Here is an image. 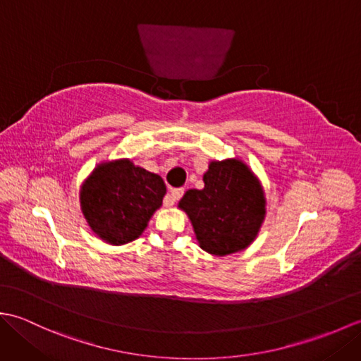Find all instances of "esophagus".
<instances>
[{"label": "esophagus", "mask_w": 361, "mask_h": 361, "mask_svg": "<svg viewBox=\"0 0 361 361\" xmlns=\"http://www.w3.org/2000/svg\"><path fill=\"white\" fill-rule=\"evenodd\" d=\"M183 194H185V189H181V188H178V189H172L171 192H169V194L166 195V198H164V204H166V206H172L176 200H178V198H181V197H183Z\"/></svg>", "instance_id": "obj_1"}]
</instances>
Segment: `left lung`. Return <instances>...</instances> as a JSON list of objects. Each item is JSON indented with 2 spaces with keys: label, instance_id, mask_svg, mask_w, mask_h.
Returning <instances> with one entry per match:
<instances>
[{
  "label": "left lung",
  "instance_id": "1",
  "mask_svg": "<svg viewBox=\"0 0 361 361\" xmlns=\"http://www.w3.org/2000/svg\"><path fill=\"white\" fill-rule=\"evenodd\" d=\"M203 189H189L178 208L188 214L200 248L226 256L256 239L265 219V195L243 161H211Z\"/></svg>",
  "mask_w": 361,
  "mask_h": 361
}]
</instances>
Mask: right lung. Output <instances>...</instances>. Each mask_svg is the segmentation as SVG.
<instances>
[{
    "label": "right lung",
    "mask_w": 361,
    "mask_h": 361,
    "mask_svg": "<svg viewBox=\"0 0 361 361\" xmlns=\"http://www.w3.org/2000/svg\"><path fill=\"white\" fill-rule=\"evenodd\" d=\"M166 195L159 175L135 166L130 159L99 164L80 186V209L99 239L124 245L147 228Z\"/></svg>",
    "instance_id": "1"
}]
</instances>
